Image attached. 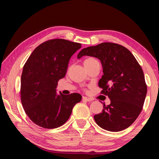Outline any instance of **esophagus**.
Listing matches in <instances>:
<instances>
[{"label": "esophagus", "instance_id": "obj_1", "mask_svg": "<svg viewBox=\"0 0 159 159\" xmlns=\"http://www.w3.org/2000/svg\"><path fill=\"white\" fill-rule=\"evenodd\" d=\"M83 100L87 101V102H91V101L92 100V99L90 98H87V97H85V96L83 97Z\"/></svg>", "mask_w": 159, "mask_h": 159}]
</instances>
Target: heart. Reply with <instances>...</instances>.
Instances as JSON below:
<instances>
[{"label": "heart", "instance_id": "heart-1", "mask_svg": "<svg viewBox=\"0 0 159 159\" xmlns=\"http://www.w3.org/2000/svg\"><path fill=\"white\" fill-rule=\"evenodd\" d=\"M98 62V61L95 58H93V57H88V58H87L84 61V66H85L86 68H88V67L92 66Z\"/></svg>", "mask_w": 159, "mask_h": 159}]
</instances>
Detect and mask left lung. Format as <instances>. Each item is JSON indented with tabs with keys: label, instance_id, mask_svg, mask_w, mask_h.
<instances>
[{
	"label": "left lung",
	"instance_id": "left-lung-1",
	"mask_svg": "<svg viewBox=\"0 0 159 159\" xmlns=\"http://www.w3.org/2000/svg\"><path fill=\"white\" fill-rule=\"evenodd\" d=\"M99 59L103 75L98 85L101 93L108 96L111 104H103L102 113L94 116L96 124L103 129L118 132L129 127L143 109L147 85L143 70L135 57L124 46L104 42L83 48L78 55Z\"/></svg>",
	"mask_w": 159,
	"mask_h": 159
}]
</instances>
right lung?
<instances>
[{
	"instance_id": "add662e5",
	"label": "right lung",
	"mask_w": 159,
	"mask_h": 159,
	"mask_svg": "<svg viewBox=\"0 0 159 159\" xmlns=\"http://www.w3.org/2000/svg\"><path fill=\"white\" fill-rule=\"evenodd\" d=\"M81 43L63 39L43 42L26 61L21 76L20 96L25 113L38 126L58 128L69 119L82 96L78 93L57 95L59 79L65 77L70 59Z\"/></svg>"
}]
</instances>
